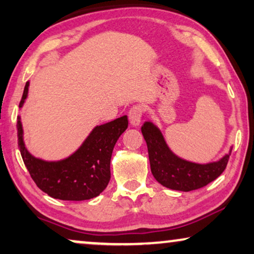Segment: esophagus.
Segmentation results:
<instances>
[{"label":"esophagus","mask_w":254,"mask_h":254,"mask_svg":"<svg viewBox=\"0 0 254 254\" xmlns=\"http://www.w3.org/2000/svg\"><path fill=\"white\" fill-rule=\"evenodd\" d=\"M142 116H143V109L141 105H135L131 107L128 112V117H129V121L133 126H138L141 123Z\"/></svg>","instance_id":"34e87169"}]
</instances>
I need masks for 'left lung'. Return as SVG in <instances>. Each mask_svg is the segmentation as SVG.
Here are the masks:
<instances>
[{"instance_id": "left-lung-1", "label": "left lung", "mask_w": 254, "mask_h": 254, "mask_svg": "<svg viewBox=\"0 0 254 254\" xmlns=\"http://www.w3.org/2000/svg\"><path fill=\"white\" fill-rule=\"evenodd\" d=\"M141 131L147 142L152 175L168 189L183 192L201 189L214 182L227 168L229 155L209 164H196L177 157L166 145L158 128L149 121L143 124Z\"/></svg>"}]
</instances>
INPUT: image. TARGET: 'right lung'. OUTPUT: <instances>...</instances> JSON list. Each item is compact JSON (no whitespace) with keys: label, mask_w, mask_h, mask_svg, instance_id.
<instances>
[{"label":"right lung","mask_w":254,"mask_h":254,"mask_svg":"<svg viewBox=\"0 0 254 254\" xmlns=\"http://www.w3.org/2000/svg\"><path fill=\"white\" fill-rule=\"evenodd\" d=\"M27 91L29 82L24 88L19 107L25 102ZM127 127V116L100 125L91 131L78 150L68 158L59 162H45L33 157L26 150L23 141L22 123L18 118V148L31 178L43 192L54 199L89 200L99 195L109 185L113 148Z\"/></svg>","instance_id":"add662e5"}]
</instances>
